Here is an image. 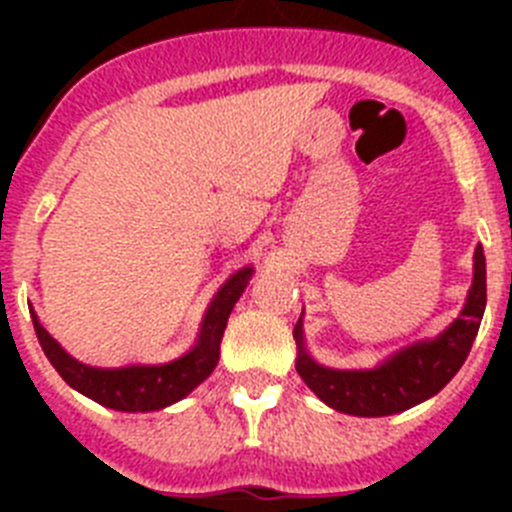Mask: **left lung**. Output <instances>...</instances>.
<instances>
[{
    "instance_id": "obj_1",
    "label": "left lung",
    "mask_w": 512,
    "mask_h": 512,
    "mask_svg": "<svg viewBox=\"0 0 512 512\" xmlns=\"http://www.w3.org/2000/svg\"><path fill=\"white\" fill-rule=\"evenodd\" d=\"M487 305V271L485 251H474V279L467 295V305L459 318L433 341H418L402 348L395 356L374 369H328L312 361L305 351L302 320L295 325L297 374L305 379L325 405L338 413L379 418L413 408L441 392L454 379L461 364L467 361L469 348L477 338L479 323Z\"/></svg>"
}]
</instances>
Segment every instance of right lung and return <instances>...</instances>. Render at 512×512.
Listing matches in <instances>:
<instances>
[{"label":"right lung","mask_w":512,"mask_h":512,"mask_svg":"<svg viewBox=\"0 0 512 512\" xmlns=\"http://www.w3.org/2000/svg\"><path fill=\"white\" fill-rule=\"evenodd\" d=\"M251 274L253 269L246 266V269L235 271L233 277L220 287L202 318L200 338L194 348L169 364H133L120 366V369H97V366L81 364L63 351L61 343L40 325L33 310L30 315H33L35 333H38L45 356L69 387L104 408L122 410V413H148V410L174 405L176 400L187 397L197 384L210 377L220 359V341H223L230 310L243 295V289L248 287Z\"/></svg>","instance_id":"1"}]
</instances>
